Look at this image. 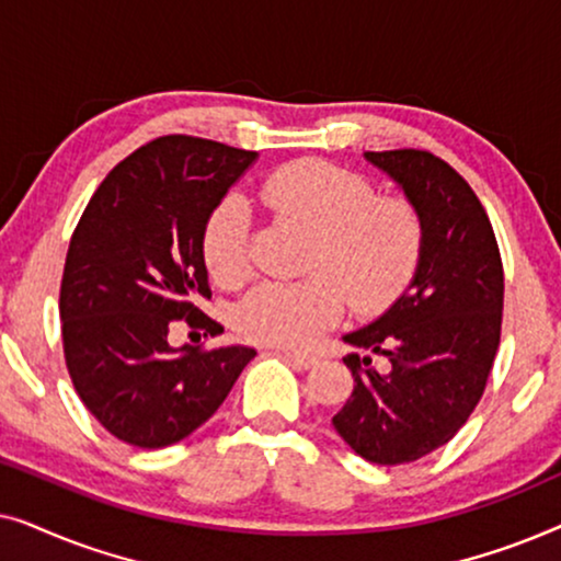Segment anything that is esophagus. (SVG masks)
I'll use <instances>...</instances> for the list:
<instances>
[{"label": "esophagus", "mask_w": 561, "mask_h": 561, "mask_svg": "<svg viewBox=\"0 0 561 561\" xmlns=\"http://www.w3.org/2000/svg\"><path fill=\"white\" fill-rule=\"evenodd\" d=\"M283 355H286L290 363L298 367V370H311V367L319 363L313 355H306V352H298V350H283Z\"/></svg>", "instance_id": "esophagus-1"}]
</instances>
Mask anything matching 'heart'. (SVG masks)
I'll return each mask as SVG.
<instances>
[{
    "label": "heart",
    "instance_id": "heart-1",
    "mask_svg": "<svg viewBox=\"0 0 561 561\" xmlns=\"http://www.w3.org/2000/svg\"><path fill=\"white\" fill-rule=\"evenodd\" d=\"M260 202L313 232L304 280H265L237 304L244 340L301 347L342 319L347 298L380 313L411 286L424 250V219L405 196H378L373 181L329 160L301 158L260 183ZM202 257L211 280L237 288L250 278V209L229 194L204 221Z\"/></svg>",
    "mask_w": 561,
    "mask_h": 561
}]
</instances>
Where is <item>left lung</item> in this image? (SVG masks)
Listing matches in <instances>:
<instances>
[{"instance_id": "left-lung-1", "label": "left lung", "mask_w": 561, "mask_h": 561, "mask_svg": "<svg viewBox=\"0 0 561 561\" xmlns=\"http://www.w3.org/2000/svg\"><path fill=\"white\" fill-rule=\"evenodd\" d=\"M365 158L419 209L424 250L403 296L344 336L388 357L390 370L344 357L355 388L332 424L367 462L405 465L444 447L485 393L501 344L503 260L480 198L449 163L413 148Z\"/></svg>"}]
</instances>
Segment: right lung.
<instances>
[{
    "label": "right lung",
    "instance_id": "obj_1",
    "mask_svg": "<svg viewBox=\"0 0 561 561\" xmlns=\"http://www.w3.org/2000/svg\"><path fill=\"white\" fill-rule=\"evenodd\" d=\"M257 152L191 135L156 137L106 173L68 244L60 334L76 393L99 424L140 449L186 439L225 403L250 347H171L211 298L202 232Z\"/></svg>",
    "mask_w": 561,
    "mask_h": 561
}]
</instances>
